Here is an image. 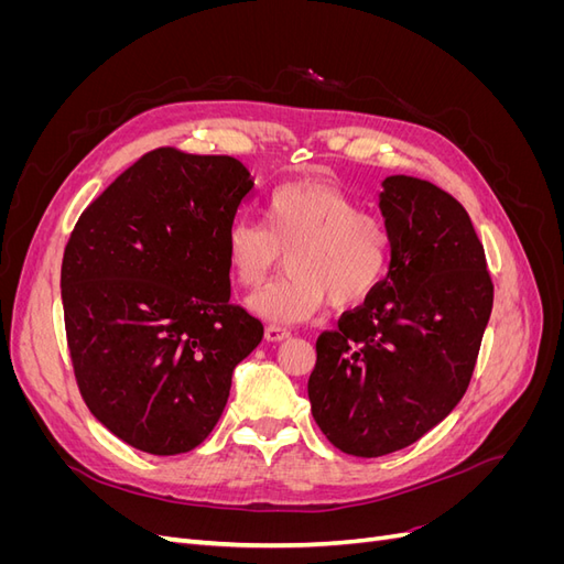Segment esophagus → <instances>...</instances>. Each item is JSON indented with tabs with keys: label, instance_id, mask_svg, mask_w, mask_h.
Wrapping results in <instances>:
<instances>
[{
	"label": "esophagus",
	"instance_id": "1",
	"mask_svg": "<svg viewBox=\"0 0 564 564\" xmlns=\"http://www.w3.org/2000/svg\"><path fill=\"white\" fill-rule=\"evenodd\" d=\"M292 336V332L284 329V327H278V324H268L265 327V338L270 340V344H280V340Z\"/></svg>",
	"mask_w": 564,
	"mask_h": 564
}]
</instances>
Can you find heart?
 <instances>
[{
	"label": "heart",
	"instance_id": "heart-1",
	"mask_svg": "<svg viewBox=\"0 0 564 564\" xmlns=\"http://www.w3.org/2000/svg\"><path fill=\"white\" fill-rule=\"evenodd\" d=\"M286 253L289 275L247 299L268 322L311 319L327 299L348 308L371 296L390 265L392 235L383 218L365 214L340 187L301 181L278 187L265 226L237 218L226 232V261L242 286L261 284Z\"/></svg>",
	"mask_w": 564,
	"mask_h": 564
}]
</instances>
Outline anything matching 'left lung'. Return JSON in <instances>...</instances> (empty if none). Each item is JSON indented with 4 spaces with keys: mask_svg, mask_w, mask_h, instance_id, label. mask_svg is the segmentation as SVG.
Here are the masks:
<instances>
[{
    "mask_svg": "<svg viewBox=\"0 0 564 564\" xmlns=\"http://www.w3.org/2000/svg\"><path fill=\"white\" fill-rule=\"evenodd\" d=\"M379 209L392 235L388 275L317 338L308 398L319 431L352 456L414 445L470 383L491 315L482 242L460 204L414 176H388Z\"/></svg>",
    "mask_w": 564,
    "mask_h": 564,
    "instance_id": "1",
    "label": "left lung"
}]
</instances>
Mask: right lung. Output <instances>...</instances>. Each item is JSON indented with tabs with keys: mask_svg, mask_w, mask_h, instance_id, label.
I'll return each mask as SVG.
<instances>
[{
	"mask_svg": "<svg viewBox=\"0 0 564 564\" xmlns=\"http://www.w3.org/2000/svg\"><path fill=\"white\" fill-rule=\"evenodd\" d=\"M253 193L226 155L160 148L89 204L65 247L61 296L77 386L127 445L185 454L224 414L263 324L230 303L226 232Z\"/></svg>",
	"mask_w": 564,
	"mask_h": 564,
	"instance_id": "obj_1",
	"label": "right lung"
}]
</instances>
